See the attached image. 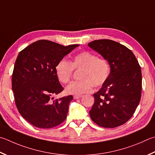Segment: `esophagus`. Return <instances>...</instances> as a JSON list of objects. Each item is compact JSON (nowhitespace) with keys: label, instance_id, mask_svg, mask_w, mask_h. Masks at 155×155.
Returning <instances> with one entry per match:
<instances>
[{"label":"esophagus","instance_id":"obj_1","mask_svg":"<svg viewBox=\"0 0 155 155\" xmlns=\"http://www.w3.org/2000/svg\"><path fill=\"white\" fill-rule=\"evenodd\" d=\"M82 95H74V99H79V98L82 97Z\"/></svg>","mask_w":155,"mask_h":155}]
</instances>
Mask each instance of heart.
I'll return each mask as SVG.
<instances>
[{
	"label": "heart",
	"mask_w": 155,
	"mask_h": 155,
	"mask_svg": "<svg viewBox=\"0 0 155 155\" xmlns=\"http://www.w3.org/2000/svg\"><path fill=\"white\" fill-rule=\"evenodd\" d=\"M73 69H81L79 75L81 80L66 87V91L69 94H83L91 91L94 85L95 87H102L110 74L108 61L89 51L77 53L70 62L64 60L58 61L55 68L58 80L64 84L69 83L72 77Z\"/></svg>",
	"instance_id": "b5f03b06"
}]
</instances>
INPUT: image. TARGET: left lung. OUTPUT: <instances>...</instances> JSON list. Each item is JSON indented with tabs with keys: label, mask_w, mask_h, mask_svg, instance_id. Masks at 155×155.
<instances>
[{
	"label": "left lung",
	"mask_w": 155,
	"mask_h": 155,
	"mask_svg": "<svg viewBox=\"0 0 155 155\" xmlns=\"http://www.w3.org/2000/svg\"><path fill=\"white\" fill-rule=\"evenodd\" d=\"M88 46L108 61L110 74L99 91L90 117L99 126L114 128L131 119L138 106L142 93L141 68L127 47L108 39L95 40Z\"/></svg>",
	"instance_id": "left-lung-1"
}]
</instances>
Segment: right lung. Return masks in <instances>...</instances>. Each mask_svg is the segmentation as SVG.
Segmentation results:
<instances>
[{"instance_id":"1","label":"right lung","mask_w":155,"mask_h":155,"mask_svg":"<svg viewBox=\"0 0 155 155\" xmlns=\"http://www.w3.org/2000/svg\"><path fill=\"white\" fill-rule=\"evenodd\" d=\"M78 46L40 40L19 53L12 75V90L19 112L32 125L49 129L66 119L73 97L53 100V95L64 89L55 68L58 61Z\"/></svg>"}]
</instances>
